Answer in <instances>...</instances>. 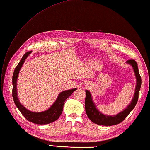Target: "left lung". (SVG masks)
<instances>
[{
	"label": "left lung",
	"mask_w": 150,
	"mask_h": 150,
	"mask_svg": "<svg viewBox=\"0 0 150 150\" xmlns=\"http://www.w3.org/2000/svg\"><path fill=\"white\" fill-rule=\"evenodd\" d=\"M128 64L131 65L134 69L136 77V87L134 93V98L127 107L124 110L119 113L116 115L110 116L104 115L98 110L93 102L92 98L91 92L88 90H86V98L85 101V106L86 114L91 121L95 124L103 126H112L117 125L121 122L127 117L129 113L134 108L137 104L139 98V92L141 86V77L139 72L137 64L134 59H129L126 62Z\"/></svg>",
	"instance_id": "8db88e82"
}]
</instances>
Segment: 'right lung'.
<instances>
[{
	"instance_id": "right-lung-1",
	"label": "right lung",
	"mask_w": 150,
	"mask_h": 150,
	"mask_svg": "<svg viewBox=\"0 0 150 150\" xmlns=\"http://www.w3.org/2000/svg\"><path fill=\"white\" fill-rule=\"evenodd\" d=\"M31 52L29 51L25 53L23 56L22 58L18 63V64L15 69L14 72L13 74L12 82H13V91L12 95L13 101L16 107L18 108L21 114L24 115V117L29 121L38 125H47L57 120L63 112V107H64V103L65 100L71 96L72 92H74L76 88L67 90L59 93L56 101L53 103L52 105L48 110L42 112H33L29 111V110L25 108L21 103H20L17 97V91H16V81L22 65L24 64L25 59L28 56L31 54Z\"/></svg>"
}]
</instances>
